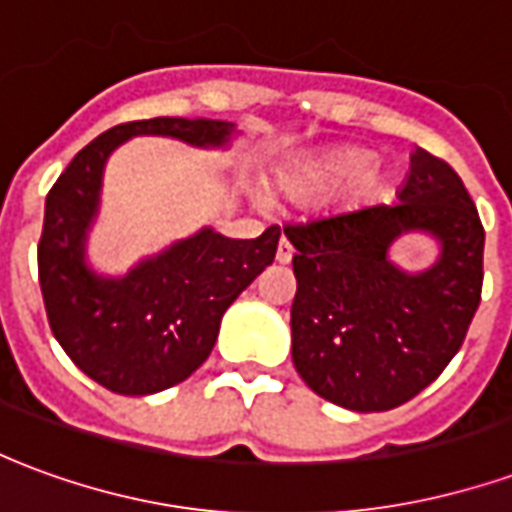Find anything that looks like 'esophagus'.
<instances>
[{"label": "esophagus", "mask_w": 512, "mask_h": 512, "mask_svg": "<svg viewBox=\"0 0 512 512\" xmlns=\"http://www.w3.org/2000/svg\"><path fill=\"white\" fill-rule=\"evenodd\" d=\"M290 260H293V246H290L288 238H282L277 246V263H282V266H285V263H290Z\"/></svg>", "instance_id": "1"}]
</instances>
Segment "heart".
<instances>
[{"mask_svg":"<svg viewBox=\"0 0 512 512\" xmlns=\"http://www.w3.org/2000/svg\"><path fill=\"white\" fill-rule=\"evenodd\" d=\"M367 167H370V153L359 150V147H340V150L315 158L310 164H301V167L277 175L274 191L285 200L312 202L359 174L354 189L356 197H373L381 189V178L376 169Z\"/></svg>","mask_w":512,"mask_h":512,"instance_id":"b5f03b06","label":"heart"}]
</instances>
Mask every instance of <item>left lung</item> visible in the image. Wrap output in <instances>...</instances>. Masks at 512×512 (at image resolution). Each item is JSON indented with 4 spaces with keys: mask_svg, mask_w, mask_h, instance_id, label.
I'll return each instance as SVG.
<instances>
[{
    "mask_svg": "<svg viewBox=\"0 0 512 512\" xmlns=\"http://www.w3.org/2000/svg\"><path fill=\"white\" fill-rule=\"evenodd\" d=\"M397 200L285 227L296 249L293 365L315 395L362 414L397 408L439 378L483 290L485 230L458 172L417 147ZM408 232L440 246L422 272L388 255Z\"/></svg>",
    "mask_w": 512,
    "mask_h": 512,
    "instance_id": "8db88e82",
    "label": "left lung"
}]
</instances>
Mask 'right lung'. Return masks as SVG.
Segmentation results:
<instances>
[{
    "instance_id": "obj_1",
    "label": "right lung",
    "mask_w": 512,
    "mask_h": 512,
    "mask_svg": "<svg viewBox=\"0 0 512 512\" xmlns=\"http://www.w3.org/2000/svg\"><path fill=\"white\" fill-rule=\"evenodd\" d=\"M235 123L153 117L104 131L82 147L46 197L38 277L49 326L73 365L117 395H153L180 384L211 356L227 307L274 263L279 227L227 238L202 227L123 277L87 263L109 156L134 136L191 147H227Z\"/></svg>"
}]
</instances>
